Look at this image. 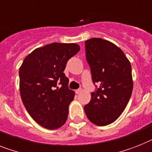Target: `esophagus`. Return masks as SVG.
I'll return each instance as SVG.
<instances>
[{"mask_svg": "<svg viewBox=\"0 0 152 152\" xmlns=\"http://www.w3.org/2000/svg\"><path fill=\"white\" fill-rule=\"evenodd\" d=\"M81 88H78V89H77L76 91H75V93L76 94H79L81 93Z\"/></svg>", "mask_w": 152, "mask_h": 152, "instance_id": "34e87169", "label": "esophagus"}]
</instances>
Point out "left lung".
I'll use <instances>...</instances> for the list:
<instances>
[{
	"instance_id": "obj_1",
	"label": "left lung",
	"mask_w": 152,
	"mask_h": 152,
	"mask_svg": "<svg viewBox=\"0 0 152 152\" xmlns=\"http://www.w3.org/2000/svg\"><path fill=\"white\" fill-rule=\"evenodd\" d=\"M85 56L96 89L84 107L88 119L98 126L113 123L121 115L132 94L131 65L113 42L100 38L85 41Z\"/></svg>"
}]
</instances>
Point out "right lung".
I'll list each match as a JSON object with an SVG mask.
<instances>
[{"label":"right lung","mask_w":152,"mask_h":152,"mask_svg":"<svg viewBox=\"0 0 152 152\" xmlns=\"http://www.w3.org/2000/svg\"><path fill=\"white\" fill-rule=\"evenodd\" d=\"M79 50L75 43L53 42L34 50L20 67L22 102L32 118L45 128L55 130L67 120L75 92L68 88L64 71L69 59Z\"/></svg>","instance_id":"add662e5"}]
</instances>
